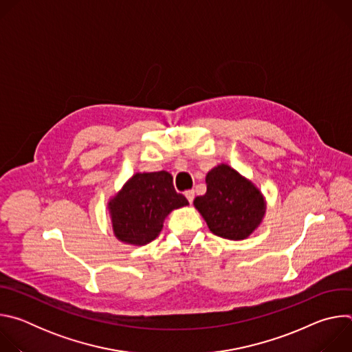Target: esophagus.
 <instances>
[{"label": "esophagus", "instance_id": "esophagus-1", "mask_svg": "<svg viewBox=\"0 0 352 352\" xmlns=\"http://www.w3.org/2000/svg\"><path fill=\"white\" fill-rule=\"evenodd\" d=\"M185 196H186V199H188V202H189V204H192V202H193V199H195V190H193V189L186 190V192H185Z\"/></svg>", "mask_w": 352, "mask_h": 352}]
</instances>
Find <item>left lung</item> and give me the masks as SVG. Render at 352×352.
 I'll return each instance as SVG.
<instances>
[{
    "label": "left lung",
    "instance_id": "left-lung-1",
    "mask_svg": "<svg viewBox=\"0 0 352 352\" xmlns=\"http://www.w3.org/2000/svg\"><path fill=\"white\" fill-rule=\"evenodd\" d=\"M208 190L193 200L209 230L221 238L238 241L252 234L263 220L266 202L262 192L227 164L206 175Z\"/></svg>",
    "mask_w": 352,
    "mask_h": 352
}]
</instances>
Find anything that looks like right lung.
Returning a JSON list of instances; mask_svg holds the SVG:
<instances>
[{
  "label": "right lung",
  "instance_id": "add662e5",
  "mask_svg": "<svg viewBox=\"0 0 352 352\" xmlns=\"http://www.w3.org/2000/svg\"><path fill=\"white\" fill-rule=\"evenodd\" d=\"M186 205L170 173H136L109 202L114 235L125 243L146 245L159 236L174 209Z\"/></svg>",
  "mask_w": 352,
  "mask_h": 352
}]
</instances>
